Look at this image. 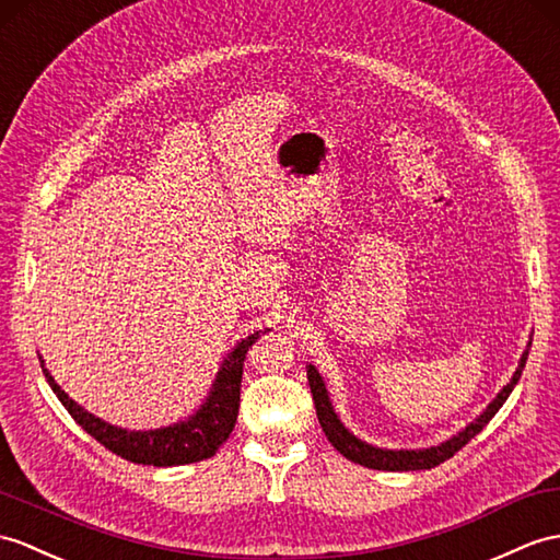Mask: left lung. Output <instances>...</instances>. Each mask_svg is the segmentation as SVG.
Returning a JSON list of instances; mask_svg holds the SVG:
<instances>
[{
    "instance_id": "8db88e82",
    "label": "left lung",
    "mask_w": 560,
    "mask_h": 560,
    "mask_svg": "<svg viewBox=\"0 0 560 560\" xmlns=\"http://www.w3.org/2000/svg\"><path fill=\"white\" fill-rule=\"evenodd\" d=\"M532 346V343H529ZM529 355V348L520 358V365L513 374V380L501 388V394L493 398L487 410L479 415L475 422L467 424L463 432H458L456 436H451L448 441L439 446H429V448H418V451H392V448H380V446H372L368 441L358 439L355 434H350L348 429L343 427V422L339 420V415L334 412V406L329 400L327 394V386H324L319 372L315 370V365H307V382H310V392H312V400H315V408H317V418L319 424L324 429V434L331 441V446L346 456L348 460L360 463L365 467H372V470H388V472H408V470H429V467H436L444 460L453 458L456 453L467 444V441L475 439L482 429L489 424V420L493 415L499 412V408L505 402V398L511 396V392L515 388L520 374H523V368L527 362Z\"/></svg>"
}]
</instances>
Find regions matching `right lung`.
I'll return each mask as SVG.
<instances>
[{"instance_id": "right-lung-1", "label": "right lung", "mask_w": 560, "mask_h": 560, "mask_svg": "<svg viewBox=\"0 0 560 560\" xmlns=\"http://www.w3.org/2000/svg\"><path fill=\"white\" fill-rule=\"evenodd\" d=\"M269 329H265L267 334ZM255 331L245 336L236 348L231 350L226 360L221 362L217 372V380L210 388V396L205 398L202 406L195 410L188 420L148 429V432H131V429L114 427L95 418L93 412L78 406L73 398H69L67 392H61V386L55 382L43 362V374L49 382L51 392L57 394L61 406L69 410L71 418L81 424L85 432L97 439L104 448H109L116 456H121L131 463L140 465H154V467H174V465H188L198 463L205 458H212L221 448V444L229 439V434L236 427L238 406H241V380H243V362L248 355L250 346L259 339Z\"/></svg>"}]
</instances>
